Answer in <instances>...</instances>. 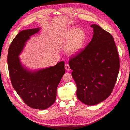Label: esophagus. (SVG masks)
<instances>
[{
	"label": "esophagus",
	"mask_w": 130,
	"mask_h": 130,
	"mask_svg": "<svg viewBox=\"0 0 130 130\" xmlns=\"http://www.w3.org/2000/svg\"><path fill=\"white\" fill-rule=\"evenodd\" d=\"M64 67H65V69L66 70H67V71H69V70H70V68L68 64H66Z\"/></svg>",
	"instance_id": "34e87169"
}]
</instances>
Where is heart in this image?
Masks as SVG:
<instances>
[{
    "instance_id": "b5f03b06",
    "label": "heart",
    "mask_w": 130,
    "mask_h": 130,
    "mask_svg": "<svg viewBox=\"0 0 130 130\" xmlns=\"http://www.w3.org/2000/svg\"><path fill=\"white\" fill-rule=\"evenodd\" d=\"M64 40L68 41L65 46V52L69 55H74L80 53L84 48L86 35L82 29H70L63 34Z\"/></svg>"
}]
</instances>
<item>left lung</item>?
I'll list each match as a JSON object with an SVG mask.
<instances>
[{"label":"left lung","mask_w":130,"mask_h":130,"mask_svg":"<svg viewBox=\"0 0 130 130\" xmlns=\"http://www.w3.org/2000/svg\"><path fill=\"white\" fill-rule=\"evenodd\" d=\"M91 41L69 59L72 75L77 86L78 99L95 105L111 95L119 70V58L113 37L107 31L92 24Z\"/></svg>","instance_id":"1"}]
</instances>
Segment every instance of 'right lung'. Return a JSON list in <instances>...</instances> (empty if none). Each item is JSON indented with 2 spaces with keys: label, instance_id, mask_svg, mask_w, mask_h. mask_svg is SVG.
Listing matches in <instances>:
<instances>
[{
  "label": "right lung",
  "instance_id": "add662e5",
  "mask_svg": "<svg viewBox=\"0 0 130 130\" xmlns=\"http://www.w3.org/2000/svg\"><path fill=\"white\" fill-rule=\"evenodd\" d=\"M41 28L22 30L11 42L7 55V63L12 85L29 107L45 109L55 101L56 90L65 73L64 62L48 68L32 70L23 66L19 56L26 42Z\"/></svg>",
  "mask_w": 130,
  "mask_h": 130
}]
</instances>
